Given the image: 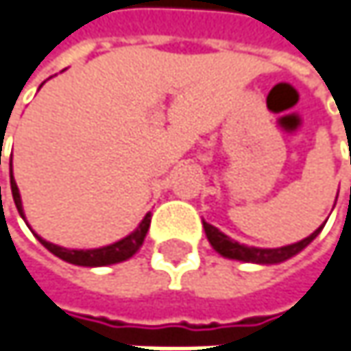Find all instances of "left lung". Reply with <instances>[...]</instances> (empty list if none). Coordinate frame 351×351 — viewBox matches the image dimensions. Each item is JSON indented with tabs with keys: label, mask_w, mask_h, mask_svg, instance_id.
<instances>
[{
	"label": "left lung",
	"mask_w": 351,
	"mask_h": 351,
	"mask_svg": "<svg viewBox=\"0 0 351 351\" xmlns=\"http://www.w3.org/2000/svg\"><path fill=\"white\" fill-rule=\"evenodd\" d=\"M204 225V233H206V239L208 243L213 245V250L217 254H221L223 258H229V260H237V262H247V263H262V265H271V263H282L290 258H294L296 254H300L323 229V225L313 231L308 237L292 243V245H284V247H250V245H243L235 239H231L229 235H225L223 231H219L217 227L208 225L206 221H202Z\"/></svg>",
	"instance_id": "left-lung-1"
}]
</instances>
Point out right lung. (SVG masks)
<instances>
[{
  "label": "right lung",
  "instance_id": "1",
  "mask_svg": "<svg viewBox=\"0 0 351 351\" xmlns=\"http://www.w3.org/2000/svg\"><path fill=\"white\" fill-rule=\"evenodd\" d=\"M10 186H12V196H14V202H16V208L20 213V217L26 221L24 217V206H22V198H20V190H18V184L14 180V171H12V163H10ZM28 225V223H26ZM149 225H151V213L145 215V219L138 223V227L128 233L126 237H122L120 241L116 243H110V245H104V247H95V250H67V247H61V245H55L47 239H43L40 235H36V239L57 258H61L63 262L73 263V265H84V267H99V265H112V263L126 262L128 258H132L145 237H147V231H149ZM30 227V225H28Z\"/></svg>",
  "mask_w": 351,
  "mask_h": 351
}]
</instances>
